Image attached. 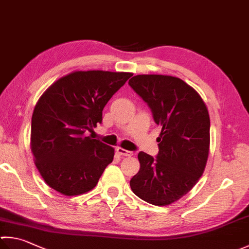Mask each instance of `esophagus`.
Listing matches in <instances>:
<instances>
[{
  "label": "esophagus",
  "mask_w": 249,
  "mask_h": 249,
  "mask_svg": "<svg viewBox=\"0 0 249 249\" xmlns=\"http://www.w3.org/2000/svg\"><path fill=\"white\" fill-rule=\"evenodd\" d=\"M116 152L118 153L119 155H123V156H132V155H133L132 152L126 151V149H124L123 147H117L116 148Z\"/></svg>",
  "instance_id": "1"
}]
</instances>
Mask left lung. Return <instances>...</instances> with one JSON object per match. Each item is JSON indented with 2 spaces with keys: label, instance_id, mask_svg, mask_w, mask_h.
<instances>
[{
  "label": "left lung",
  "instance_id": "8db88e82",
  "mask_svg": "<svg viewBox=\"0 0 249 249\" xmlns=\"http://www.w3.org/2000/svg\"><path fill=\"white\" fill-rule=\"evenodd\" d=\"M161 126L156 158L138 155L140 170L130 181L133 193L155 206L170 205L190 192L205 170L210 119L204 101L179 78L138 74L129 80Z\"/></svg>",
  "mask_w": 249,
  "mask_h": 249
}]
</instances>
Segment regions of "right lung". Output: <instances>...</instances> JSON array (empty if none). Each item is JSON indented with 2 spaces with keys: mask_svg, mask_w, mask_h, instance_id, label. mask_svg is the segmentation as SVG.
<instances>
[{
  "mask_svg": "<svg viewBox=\"0 0 249 249\" xmlns=\"http://www.w3.org/2000/svg\"><path fill=\"white\" fill-rule=\"evenodd\" d=\"M132 76L103 70L73 71L58 79L40 97L31 119L35 163L52 189L66 196L94 189L115 151L86 137L102 124L103 109Z\"/></svg>",
  "mask_w": 249,
  "mask_h": 249,
  "instance_id": "add662e5",
  "label": "right lung"
}]
</instances>
